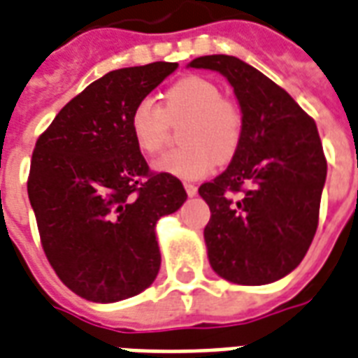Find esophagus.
Wrapping results in <instances>:
<instances>
[{"label": "esophagus", "instance_id": "esophagus-1", "mask_svg": "<svg viewBox=\"0 0 358 358\" xmlns=\"http://www.w3.org/2000/svg\"><path fill=\"white\" fill-rule=\"evenodd\" d=\"M185 190H187L188 196H196L198 194V187L192 185V182H185Z\"/></svg>", "mask_w": 358, "mask_h": 358}]
</instances>
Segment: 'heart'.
<instances>
[{"label": "heart", "instance_id": "b5f03b06", "mask_svg": "<svg viewBox=\"0 0 358 358\" xmlns=\"http://www.w3.org/2000/svg\"><path fill=\"white\" fill-rule=\"evenodd\" d=\"M188 117L181 138L187 148L162 155L155 170L181 179L209 176L217 159L226 162L243 138V113L231 99L222 96L215 82L185 76L166 91L164 106L141 99L130 113V132L141 153L155 155L164 148L170 121Z\"/></svg>", "mask_w": 358, "mask_h": 358}]
</instances>
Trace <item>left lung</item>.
I'll list each match as a JSON object with an SVG mask.
<instances>
[{
    "label": "left lung",
    "instance_id": "1",
    "mask_svg": "<svg viewBox=\"0 0 358 358\" xmlns=\"http://www.w3.org/2000/svg\"><path fill=\"white\" fill-rule=\"evenodd\" d=\"M188 66L226 76L243 112L228 170L198 190L210 209V267L234 284L276 282L303 262L320 222L327 159L317 127L287 91L234 55H203Z\"/></svg>",
    "mask_w": 358,
    "mask_h": 358
}]
</instances>
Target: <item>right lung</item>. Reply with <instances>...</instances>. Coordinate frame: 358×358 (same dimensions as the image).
Masks as SVG:
<instances>
[{"instance_id": "obj_1", "label": "right lung", "mask_w": 358, "mask_h": 358, "mask_svg": "<svg viewBox=\"0 0 358 358\" xmlns=\"http://www.w3.org/2000/svg\"><path fill=\"white\" fill-rule=\"evenodd\" d=\"M177 69L157 61L104 74L38 136L27 177L41 245L63 284L93 303L134 297L160 268L155 228L187 199L182 182L149 170L130 113Z\"/></svg>"}]
</instances>
